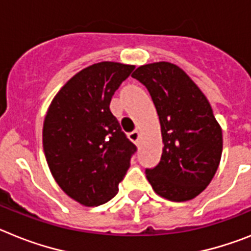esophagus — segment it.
<instances>
[{"label":"esophagus","instance_id":"esophagus-1","mask_svg":"<svg viewBox=\"0 0 251 251\" xmlns=\"http://www.w3.org/2000/svg\"><path fill=\"white\" fill-rule=\"evenodd\" d=\"M128 138H130L131 141H134V143H138L139 138H140V134H139L138 130H132L131 132H128Z\"/></svg>","mask_w":251,"mask_h":251}]
</instances>
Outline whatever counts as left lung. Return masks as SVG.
Returning <instances> with one entry per match:
<instances>
[{"label": "left lung", "mask_w": 251, "mask_h": 251, "mask_svg": "<svg viewBox=\"0 0 251 251\" xmlns=\"http://www.w3.org/2000/svg\"><path fill=\"white\" fill-rule=\"evenodd\" d=\"M155 104L164 149L145 173L159 196L182 202L210 184L222 154V131L210 102L179 67L168 62L139 67L132 73Z\"/></svg>", "instance_id": "obj_1"}]
</instances>
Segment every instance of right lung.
<instances>
[{"label": "right lung", "mask_w": 251, "mask_h": 251, "mask_svg": "<svg viewBox=\"0 0 251 251\" xmlns=\"http://www.w3.org/2000/svg\"><path fill=\"white\" fill-rule=\"evenodd\" d=\"M134 68L101 62L80 71L56 93L45 116L43 145L50 172L84 206L116 196L138 150L110 110L113 93Z\"/></svg>", "instance_id": "obj_1"}]
</instances>
